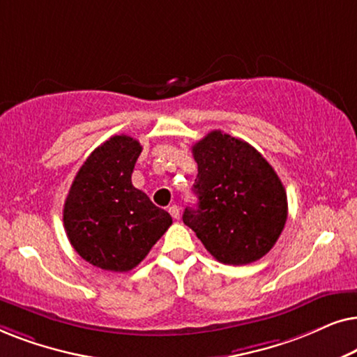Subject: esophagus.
Listing matches in <instances>:
<instances>
[{"instance_id": "obj_1", "label": "esophagus", "mask_w": 357, "mask_h": 357, "mask_svg": "<svg viewBox=\"0 0 357 357\" xmlns=\"http://www.w3.org/2000/svg\"><path fill=\"white\" fill-rule=\"evenodd\" d=\"M169 213H170V216H172L174 219H178L180 218V208L177 206V204H172V206H169Z\"/></svg>"}]
</instances>
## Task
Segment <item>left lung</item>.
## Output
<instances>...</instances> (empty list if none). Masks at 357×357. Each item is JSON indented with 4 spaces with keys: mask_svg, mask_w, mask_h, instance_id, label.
<instances>
[{
    "mask_svg": "<svg viewBox=\"0 0 357 357\" xmlns=\"http://www.w3.org/2000/svg\"><path fill=\"white\" fill-rule=\"evenodd\" d=\"M198 164L197 208L183 222L218 261L247 265L271 250L287 219V197L275 169L245 141L214 130L192 148Z\"/></svg>",
    "mask_w": 357,
    "mask_h": 357,
    "instance_id": "1",
    "label": "left lung"
}]
</instances>
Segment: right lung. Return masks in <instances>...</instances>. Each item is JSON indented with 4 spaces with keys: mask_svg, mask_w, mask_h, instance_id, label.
Masks as SVG:
<instances>
[{
    "mask_svg": "<svg viewBox=\"0 0 357 357\" xmlns=\"http://www.w3.org/2000/svg\"><path fill=\"white\" fill-rule=\"evenodd\" d=\"M141 149L131 136H112L81 165L66 197V236L77 255L100 270H133L172 224L131 183Z\"/></svg>",
    "mask_w": 357,
    "mask_h": 357,
    "instance_id": "obj_1",
    "label": "right lung"
}]
</instances>
